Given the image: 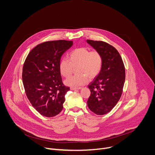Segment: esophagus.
I'll use <instances>...</instances> for the list:
<instances>
[{"label":"esophagus","instance_id":"esophagus-1","mask_svg":"<svg viewBox=\"0 0 155 155\" xmlns=\"http://www.w3.org/2000/svg\"><path fill=\"white\" fill-rule=\"evenodd\" d=\"M81 87H71V90H81Z\"/></svg>","mask_w":155,"mask_h":155}]
</instances>
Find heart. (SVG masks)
Returning a JSON list of instances; mask_svg holds the SVG:
<instances>
[{"label": "heart", "mask_w": 155, "mask_h": 155, "mask_svg": "<svg viewBox=\"0 0 155 155\" xmlns=\"http://www.w3.org/2000/svg\"><path fill=\"white\" fill-rule=\"evenodd\" d=\"M103 64L101 54L97 50L90 51L85 47L78 48L70 53L69 60L66 58L61 59L59 70L62 76L69 77L77 68L78 75L71 77L64 81L65 84L72 87H78L86 84L88 78L93 79L100 73Z\"/></svg>", "instance_id": "1"}]
</instances>
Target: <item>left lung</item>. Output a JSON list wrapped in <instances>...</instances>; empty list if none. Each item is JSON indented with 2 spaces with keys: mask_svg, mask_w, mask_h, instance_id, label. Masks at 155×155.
<instances>
[{
  "mask_svg": "<svg viewBox=\"0 0 155 155\" xmlns=\"http://www.w3.org/2000/svg\"><path fill=\"white\" fill-rule=\"evenodd\" d=\"M103 58L99 75L88 84L91 95L87 106L94 114L102 115L111 111L120 100L125 81V68L122 58L115 48L102 41L87 40Z\"/></svg>",
  "mask_w": 155,
  "mask_h": 155,
  "instance_id": "obj_1",
  "label": "left lung"
}]
</instances>
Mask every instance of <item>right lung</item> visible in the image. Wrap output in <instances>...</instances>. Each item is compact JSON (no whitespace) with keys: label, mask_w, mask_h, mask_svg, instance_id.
Wrapping results in <instances>:
<instances>
[{"label":"right lung","mask_w":155,"mask_h":155,"mask_svg":"<svg viewBox=\"0 0 155 155\" xmlns=\"http://www.w3.org/2000/svg\"><path fill=\"white\" fill-rule=\"evenodd\" d=\"M72 41H48L38 44L28 54L23 65L22 78L26 94L41 115L53 117L63 108L65 94L70 90L62 83L59 63Z\"/></svg>","instance_id":"add662e5"}]
</instances>
